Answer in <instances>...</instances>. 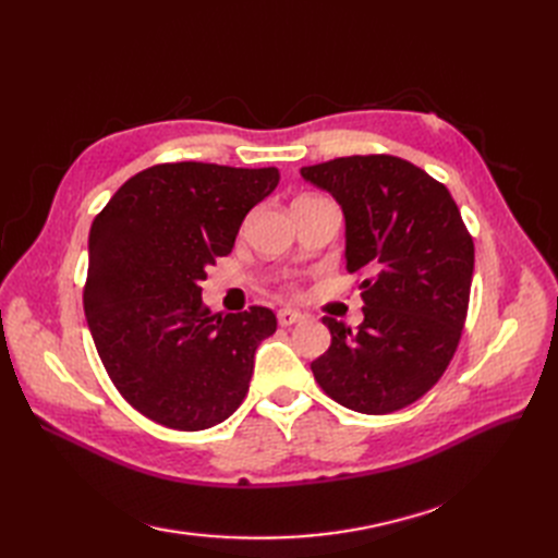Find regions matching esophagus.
I'll use <instances>...</instances> for the list:
<instances>
[{
	"label": "esophagus",
	"instance_id": "obj_1",
	"mask_svg": "<svg viewBox=\"0 0 558 558\" xmlns=\"http://www.w3.org/2000/svg\"><path fill=\"white\" fill-rule=\"evenodd\" d=\"M277 318H279L281 326H295V324H302V320H305V314L298 312V310H279Z\"/></svg>",
	"mask_w": 558,
	"mask_h": 558
}]
</instances>
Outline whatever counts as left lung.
<instances>
[{
  "label": "left lung",
  "mask_w": 558,
  "mask_h": 558,
  "mask_svg": "<svg viewBox=\"0 0 558 558\" xmlns=\"http://www.w3.org/2000/svg\"><path fill=\"white\" fill-rule=\"evenodd\" d=\"M344 214V258L363 279V324L324 316L332 342L312 363L344 408L388 414L445 375L468 314L475 244L453 197L396 156H349L302 167Z\"/></svg>",
  "instance_id": "1"
}]
</instances>
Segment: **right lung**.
Masks as SVG:
<instances>
[{
  "label": "right lung",
  "mask_w": 558,
  "mask_h": 558,
  "mask_svg": "<svg viewBox=\"0 0 558 558\" xmlns=\"http://www.w3.org/2000/svg\"><path fill=\"white\" fill-rule=\"evenodd\" d=\"M277 183V167L156 165L128 179L93 221L88 328L118 391L156 424L205 430L242 404L277 316L267 307L211 314L199 283Z\"/></svg>",
  "instance_id": "add662e5"
}]
</instances>
